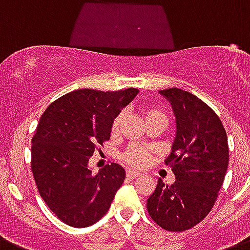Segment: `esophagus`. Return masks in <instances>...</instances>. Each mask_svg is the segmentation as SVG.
<instances>
[{
    "mask_svg": "<svg viewBox=\"0 0 250 250\" xmlns=\"http://www.w3.org/2000/svg\"><path fill=\"white\" fill-rule=\"evenodd\" d=\"M125 175H127V178H128V179H135V178L140 177V173H137V171H133V170H127L125 171Z\"/></svg>",
    "mask_w": 250,
    "mask_h": 250,
    "instance_id": "esophagus-1",
    "label": "esophagus"
}]
</instances>
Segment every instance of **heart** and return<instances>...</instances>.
I'll list each match as a JSON object with an SVG mask.
<instances>
[{"instance_id": "b5f03b06", "label": "heart", "mask_w": 250, "mask_h": 250, "mask_svg": "<svg viewBox=\"0 0 250 250\" xmlns=\"http://www.w3.org/2000/svg\"><path fill=\"white\" fill-rule=\"evenodd\" d=\"M144 117L146 123L152 119H165L167 121V115L164 113L159 110L156 108H146L144 110ZM122 121H123V113H119L112 122V127H110V132L112 135H117L121 128ZM122 161L125 164L129 165L132 167H144L150 163V155L145 148L137 145H132L127 150L122 154L121 156Z\"/></svg>"}]
</instances>
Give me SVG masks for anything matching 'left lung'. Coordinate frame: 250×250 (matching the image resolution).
Here are the masks:
<instances>
[{
	"label": "left lung",
	"instance_id": "left-lung-1",
	"mask_svg": "<svg viewBox=\"0 0 250 250\" xmlns=\"http://www.w3.org/2000/svg\"><path fill=\"white\" fill-rule=\"evenodd\" d=\"M177 118V137L165 165L171 186L157 180L148 197V215L167 231H186L200 224L215 205L229 164V144L220 117L196 95L178 87L161 90Z\"/></svg>",
	"mask_w": 250,
	"mask_h": 250
}]
</instances>
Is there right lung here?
<instances>
[{"instance_id":"right-lung-1","label":"right lung","mask_w":250,"mask_h":250,"mask_svg":"<svg viewBox=\"0 0 250 250\" xmlns=\"http://www.w3.org/2000/svg\"><path fill=\"white\" fill-rule=\"evenodd\" d=\"M137 93L135 87L75 90L42 114L31 140V171L45 205L67 225L86 228L108 212L125 169L112 163L94 174L87 163L110 137L113 119Z\"/></svg>"}]
</instances>
